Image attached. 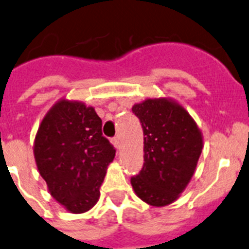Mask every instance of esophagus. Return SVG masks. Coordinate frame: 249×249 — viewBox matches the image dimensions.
<instances>
[{
	"label": "esophagus",
	"mask_w": 249,
	"mask_h": 249,
	"mask_svg": "<svg viewBox=\"0 0 249 249\" xmlns=\"http://www.w3.org/2000/svg\"><path fill=\"white\" fill-rule=\"evenodd\" d=\"M111 143H113L114 147H115V148H119V147H120V140H119V138L111 139Z\"/></svg>",
	"instance_id": "esophagus-1"
}]
</instances>
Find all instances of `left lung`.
Listing matches in <instances>:
<instances>
[{
	"instance_id": "1",
	"label": "left lung",
	"mask_w": 249,
	"mask_h": 249,
	"mask_svg": "<svg viewBox=\"0 0 249 249\" xmlns=\"http://www.w3.org/2000/svg\"><path fill=\"white\" fill-rule=\"evenodd\" d=\"M143 130V167L132 189L151 206L177 200L194 174L203 134L187 109L172 98H147L132 107Z\"/></svg>"
}]
</instances>
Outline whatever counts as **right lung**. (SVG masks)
<instances>
[{"instance_id": "right-lung-1", "label": "right lung", "mask_w": 249, "mask_h": 249, "mask_svg": "<svg viewBox=\"0 0 249 249\" xmlns=\"http://www.w3.org/2000/svg\"><path fill=\"white\" fill-rule=\"evenodd\" d=\"M36 167L51 196L72 213L98 201L115 148L102 134L94 108L61 98L44 115L33 145Z\"/></svg>"}]
</instances>
